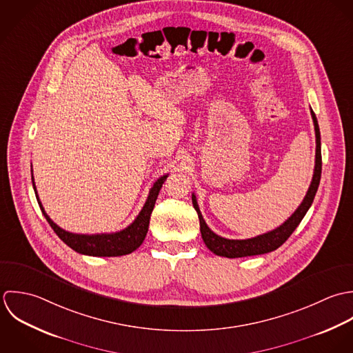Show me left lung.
Wrapping results in <instances>:
<instances>
[{"label":"left lung","mask_w":353,"mask_h":353,"mask_svg":"<svg viewBox=\"0 0 353 353\" xmlns=\"http://www.w3.org/2000/svg\"><path fill=\"white\" fill-rule=\"evenodd\" d=\"M311 117L314 121V128H315V138H316V151H315V169L312 174V181L310 184V188L307 191V195L304 196L303 202L300 206L296 209L282 225L276 228L272 232L259 234L252 239H245V240H230L221 237L215 234L212 229L208 226L206 221L202 216V212L199 210L198 202L195 195L192 194V205L195 210L198 212L199 222H201V233L205 244L208 248L214 252L215 255L219 256H226V258H243V256H254V255H262L272 252L281 247L282 244L289 239V236L293 233V230L299 226L301 222L303 216L308 209L311 208L315 194L319 187L321 181V173H322V154H321V132H319V125L318 120L315 117V113L311 109Z\"/></svg>","instance_id":"left-lung-1"}]
</instances>
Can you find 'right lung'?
Here are the masks:
<instances>
[{
	"label": "right lung",
	"instance_id": "obj_1",
	"mask_svg": "<svg viewBox=\"0 0 353 353\" xmlns=\"http://www.w3.org/2000/svg\"><path fill=\"white\" fill-rule=\"evenodd\" d=\"M166 177H168V174H163L154 183L139 215L125 229H123L120 232H114V233L77 234V233H71V232L61 229L57 223H54L50 219V216L46 214L39 198H38L35 183H34V176H31L32 187H34V191L37 195L38 205L42 210V214L45 215L46 221L52 226V229L68 247H71L73 251L83 254V255H90V256H121V255L131 254L141 247V243L147 234V230H148L150 216H151V212L154 209L155 201L158 198L159 190L162 188V184L166 180Z\"/></svg>",
	"mask_w": 353,
	"mask_h": 353
}]
</instances>
